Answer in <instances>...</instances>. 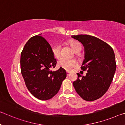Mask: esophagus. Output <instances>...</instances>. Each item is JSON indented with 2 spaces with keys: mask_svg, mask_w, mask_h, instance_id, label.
Wrapping results in <instances>:
<instances>
[{
  "mask_svg": "<svg viewBox=\"0 0 125 125\" xmlns=\"http://www.w3.org/2000/svg\"><path fill=\"white\" fill-rule=\"evenodd\" d=\"M70 74V73L69 72H68V71H67V72H66V75H69Z\"/></svg>",
  "mask_w": 125,
  "mask_h": 125,
  "instance_id": "34e87169",
  "label": "esophagus"
}]
</instances>
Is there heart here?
Wrapping results in <instances>:
<instances>
[{"instance_id": "heart-1", "label": "heart", "mask_w": 125, "mask_h": 125, "mask_svg": "<svg viewBox=\"0 0 125 125\" xmlns=\"http://www.w3.org/2000/svg\"><path fill=\"white\" fill-rule=\"evenodd\" d=\"M69 44L73 50L76 52L80 51L82 47L80 44L78 42L75 40H71L69 41ZM60 45H55L52 48V52L55 58L58 59L60 56ZM76 65V62L75 60H68L64 57H61L57 61V66L59 68L65 69L66 70H70Z\"/></svg>"}]
</instances>
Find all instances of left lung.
<instances>
[{
	"label": "left lung",
	"mask_w": 125,
	"mask_h": 125,
	"mask_svg": "<svg viewBox=\"0 0 125 125\" xmlns=\"http://www.w3.org/2000/svg\"><path fill=\"white\" fill-rule=\"evenodd\" d=\"M72 37L84 46L85 59L80 68L88 72L85 76L77 74L74 87L84 100L95 101L106 93L113 80L116 69L114 50L108 43L94 36L80 34Z\"/></svg>",
	"instance_id": "left-lung-1"
}]
</instances>
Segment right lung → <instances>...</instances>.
Returning a JSON list of instances; mask_svg holds the SVG:
<instances>
[{"mask_svg":"<svg viewBox=\"0 0 125 125\" xmlns=\"http://www.w3.org/2000/svg\"><path fill=\"white\" fill-rule=\"evenodd\" d=\"M21 71L28 91L40 100H48L56 94L66 77L64 69L55 68L56 60L50 45L41 36L28 40L21 55Z\"/></svg>","mask_w":125,"mask_h":125,"instance_id":"obj_1","label":"right lung"}]
</instances>
